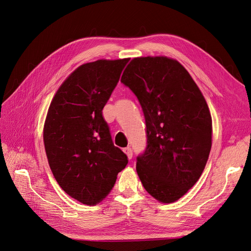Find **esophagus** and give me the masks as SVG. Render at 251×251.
Listing matches in <instances>:
<instances>
[{
  "instance_id": "esophagus-1",
  "label": "esophagus",
  "mask_w": 251,
  "mask_h": 251,
  "mask_svg": "<svg viewBox=\"0 0 251 251\" xmlns=\"http://www.w3.org/2000/svg\"><path fill=\"white\" fill-rule=\"evenodd\" d=\"M124 151L126 154V156H127L128 159H132V157H133V151H132L131 148H128V147H127V148H125V149H124Z\"/></svg>"
}]
</instances>
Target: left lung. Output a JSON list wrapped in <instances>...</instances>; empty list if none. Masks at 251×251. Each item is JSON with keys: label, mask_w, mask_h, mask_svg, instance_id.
Returning a JSON list of instances; mask_svg holds the SVG:
<instances>
[{"label": "left lung", "mask_w": 251, "mask_h": 251, "mask_svg": "<svg viewBox=\"0 0 251 251\" xmlns=\"http://www.w3.org/2000/svg\"><path fill=\"white\" fill-rule=\"evenodd\" d=\"M121 82L138 98L147 126V148L136 171L146 191L172 203L199 180L211 149L208 105L185 68L165 57H136Z\"/></svg>", "instance_id": "obj_1"}]
</instances>
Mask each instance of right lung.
I'll return each mask as SVG.
<instances>
[{
    "instance_id": "add662e5",
    "label": "right lung",
    "mask_w": 251,
    "mask_h": 251,
    "mask_svg": "<svg viewBox=\"0 0 251 251\" xmlns=\"http://www.w3.org/2000/svg\"><path fill=\"white\" fill-rule=\"evenodd\" d=\"M127 62L100 59L81 65L50 103L44 126L50 169L59 186L82 204L100 202L128 161L114 146L102 116Z\"/></svg>"
}]
</instances>
